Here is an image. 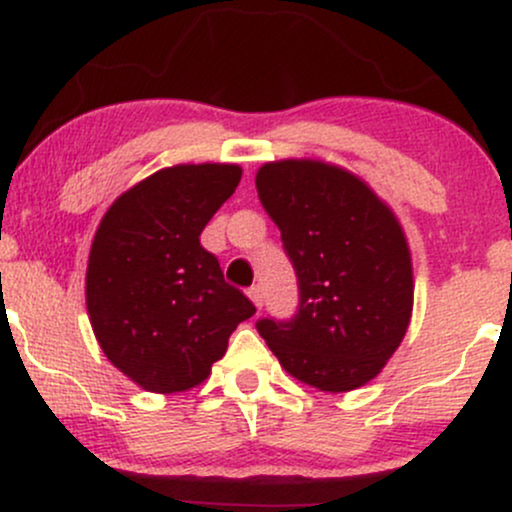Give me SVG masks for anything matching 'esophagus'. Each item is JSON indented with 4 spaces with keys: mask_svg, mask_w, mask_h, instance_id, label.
<instances>
[{
    "mask_svg": "<svg viewBox=\"0 0 512 512\" xmlns=\"http://www.w3.org/2000/svg\"><path fill=\"white\" fill-rule=\"evenodd\" d=\"M248 296H250V301L255 303V308L260 310L262 303H264V291H262V286H250Z\"/></svg>",
    "mask_w": 512,
    "mask_h": 512,
    "instance_id": "1",
    "label": "esophagus"
}]
</instances>
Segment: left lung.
Wrapping results in <instances>:
<instances>
[{"label":"left lung","mask_w":512,"mask_h":512,"mask_svg":"<svg viewBox=\"0 0 512 512\" xmlns=\"http://www.w3.org/2000/svg\"><path fill=\"white\" fill-rule=\"evenodd\" d=\"M255 185L298 276L296 315L262 317L257 332L305 385H366L402 344L414 305L402 226L366 182L332 163H264Z\"/></svg>","instance_id":"8db88e82"}]
</instances>
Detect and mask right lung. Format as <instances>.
Instances as JSON below:
<instances>
[{"instance_id": "obj_1", "label": "right lung", "mask_w": 512, "mask_h": 512, "mask_svg": "<svg viewBox=\"0 0 512 512\" xmlns=\"http://www.w3.org/2000/svg\"><path fill=\"white\" fill-rule=\"evenodd\" d=\"M233 163L173 166L105 211L86 269V308L103 354L149 392L190 390L226 354L255 305L199 243L236 192Z\"/></svg>"}]
</instances>
